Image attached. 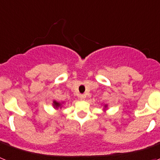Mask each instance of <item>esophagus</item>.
Masks as SVG:
<instances>
[{
	"mask_svg": "<svg viewBox=\"0 0 160 160\" xmlns=\"http://www.w3.org/2000/svg\"><path fill=\"white\" fill-rule=\"evenodd\" d=\"M79 98L81 100H84L85 98H86V96H85L84 94H80V95H79Z\"/></svg>",
	"mask_w": 160,
	"mask_h": 160,
	"instance_id": "esophagus-1",
	"label": "esophagus"
}]
</instances>
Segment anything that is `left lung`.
I'll return each mask as SVG.
<instances>
[{"label": "left lung", "mask_w": 160, "mask_h": 160, "mask_svg": "<svg viewBox=\"0 0 160 160\" xmlns=\"http://www.w3.org/2000/svg\"><path fill=\"white\" fill-rule=\"evenodd\" d=\"M104 107H105V109H104V110H106V108H107V105L104 106Z\"/></svg>", "instance_id": "1"}]
</instances>
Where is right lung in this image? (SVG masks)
I'll return each instance as SVG.
<instances>
[{
  "mask_svg": "<svg viewBox=\"0 0 160 160\" xmlns=\"http://www.w3.org/2000/svg\"><path fill=\"white\" fill-rule=\"evenodd\" d=\"M64 102H57L56 100H53V108L54 109H58V108H62V105Z\"/></svg>",
  "mask_w": 160,
  "mask_h": 160,
  "instance_id": "right-lung-1",
  "label": "right lung"
}]
</instances>
